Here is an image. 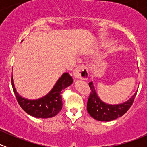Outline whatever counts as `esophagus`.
I'll use <instances>...</instances> for the list:
<instances>
[{
  "label": "esophagus",
  "mask_w": 147,
  "mask_h": 147,
  "mask_svg": "<svg viewBox=\"0 0 147 147\" xmlns=\"http://www.w3.org/2000/svg\"><path fill=\"white\" fill-rule=\"evenodd\" d=\"M74 76L77 79L87 80L89 77L88 69L85 65H81L77 67L74 72Z\"/></svg>",
  "instance_id": "esophagus-1"
}]
</instances>
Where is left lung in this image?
Segmentation results:
<instances>
[{
  "mask_svg": "<svg viewBox=\"0 0 147 147\" xmlns=\"http://www.w3.org/2000/svg\"><path fill=\"white\" fill-rule=\"evenodd\" d=\"M89 86L91 92L87 104V112L92 117L98 121H109L124 115L131 106L137 95V92L134 93L128 101L124 103L109 105L105 103L99 98L92 82L89 83Z\"/></svg>",
  "mask_w": 147,
  "mask_h": 147,
  "instance_id": "obj_1",
  "label": "left lung"
}]
</instances>
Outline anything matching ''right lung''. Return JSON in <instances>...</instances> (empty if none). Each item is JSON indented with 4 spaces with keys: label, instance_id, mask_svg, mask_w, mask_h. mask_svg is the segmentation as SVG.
<instances>
[{
    "label": "right lung",
    "instance_id": "add662e5",
    "mask_svg": "<svg viewBox=\"0 0 147 147\" xmlns=\"http://www.w3.org/2000/svg\"><path fill=\"white\" fill-rule=\"evenodd\" d=\"M73 82L72 77L65 72L57 81L51 91L38 100H28L22 97L16 92L12 76L11 82L16 100L22 109L28 115L36 118H50L59 113L63 107L62 90L67 87Z\"/></svg>",
    "mask_w": 147,
    "mask_h": 147
}]
</instances>
